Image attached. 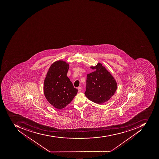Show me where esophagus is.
<instances>
[{
	"label": "esophagus",
	"instance_id": "34e87169",
	"mask_svg": "<svg viewBox=\"0 0 159 159\" xmlns=\"http://www.w3.org/2000/svg\"><path fill=\"white\" fill-rule=\"evenodd\" d=\"M78 92H79V93H80V92H81V90H82V88H81V87H78Z\"/></svg>",
	"mask_w": 159,
	"mask_h": 159
}]
</instances>
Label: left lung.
Listing matches in <instances>:
<instances>
[{"instance_id": "left-lung-1", "label": "left lung", "mask_w": 159, "mask_h": 159, "mask_svg": "<svg viewBox=\"0 0 159 159\" xmlns=\"http://www.w3.org/2000/svg\"><path fill=\"white\" fill-rule=\"evenodd\" d=\"M90 68L95 70L87 75L84 94L93 102L103 104L109 100L115 93L117 83L111 73L101 63L90 66Z\"/></svg>"}]
</instances>
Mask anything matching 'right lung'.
I'll return each instance as SVG.
<instances>
[{"label": "right lung", "mask_w": 159, "mask_h": 159, "mask_svg": "<svg viewBox=\"0 0 159 159\" xmlns=\"http://www.w3.org/2000/svg\"><path fill=\"white\" fill-rule=\"evenodd\" d=\"M69 69V64L65 61H55L50 66L44 80L45 97L57 109L64 108L70 104L78 91L66 75Z\"/></svg>", "instance_id": "add662e5"}]
</instances>
